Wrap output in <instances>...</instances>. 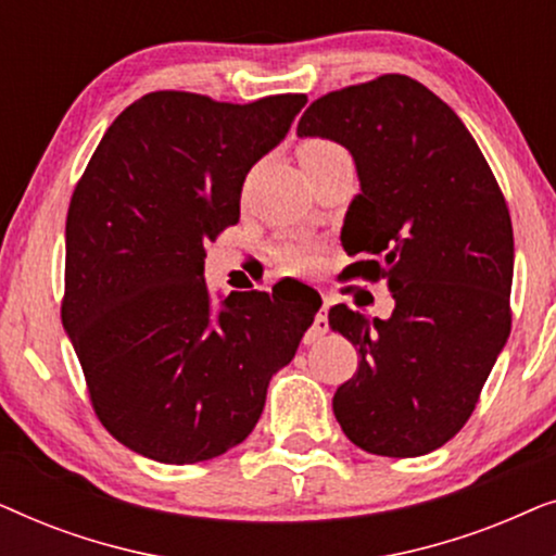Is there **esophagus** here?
Listing matches in <instances>:
<instances>
[{
  "mask_svg": "<svg viewBox=\"0 0 556 556\" xmlns=\"http://www.w3.org/2000/svg\"><path fill=\"white\" fill-rule=\"evenodd\" d=\"M326 331H329V316H326V306H324V308L316 314L314 324H311V329H308L306 339H303V341H306V344H314V341L321 339Z\"/></svg>",
  "mask_w": 556,
  "mask_h": 556,
  "instance_id": "34e87169",
  "label": "esophagus"
}]
</instances>
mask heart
Returning <instances> with one entry per match:
<instances>
[{
    "label": "heart",
    "instance_id": "heart-1",
    "mask_svg": "<svg viewBox=\"0 0 556 556\" xmlns=\"http://www.w3.org/2000/svg\"><path fill=\"white\" fill-rule=\"evenodd\" d=\"M341 154H346V151L329 139H306L299 147V159L303 166H311L316 162H324V159ZM278 257L288 270H301L311 263V250L306 245H301V242H283V245L278 248Z\"/></svg>",
    "mask_w": 556,
    "mask_h": 556
}]
</instances>
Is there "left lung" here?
<instances>
[{
    "mask_svg": "<svg viewBox=\"0 0 556 556\" xmlns=\"http://www.w3.org/2000/svg\"><path fill=\"white\" fill-rule=\"evenodd\" d=\"M299 136L349 149L362 192L341 245V276L387 280L394 311L369 318L344 303L333 331L359 369L333 415L362 451L415 458L445 445L478 405L511 333L514 230L489 162L451 105L407 75L331 90L303 111Z\"/></svg>",
    "mask_w": 556,
    "mask_h": 556,
    "instance_id": "obj_1",
    "label": "left lung"
}]
</instances>
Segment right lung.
<instances>
[{
	"mask_svg": "<svg viewBox=\"0 0 556 556\" xmlns=\"http://www.w3.org/2000/svg\"><path fill=\"white\" fill-rule=\"evenodd\" d=\"M303 105V93H147L75 185L60 314L98 420L134 453L185 466L240 445L314 324L308 286L303 299L273 288L215 308L204 283V245L238 225L242 181Z\"/></svg>",
	"mask_w": 556,
	"mask_h": 556,
	"instance_id": "right-lung-1",
	"label": "right lung"
}]
</instances>
